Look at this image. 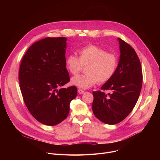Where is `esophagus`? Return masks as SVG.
Segmentation results:
<instances>
[{"instance_id":"obj_1","label":"esophagus","mask_w":160,"mask_h":160,"mask_svg":"<svg viewBox=\"0 0 160 160\" xmlns=\"http://www.w3.org/2000/svg\"><path fill=\"white\" fill-rule=\"evenodd\" d=\"M78 93H80L81 95L84 93V91H83L82 89H78Z\"/></svg>"}]
</instances>
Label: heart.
Listing matches in <instances>:
<instances>
[{
	"label": "heart",
	"mask_w": 160,
	"mask_h": 160,
	"mask_svg": "<svg viewBox=\"0 0 160 160\" xmlns=\"http://www.w3.org/2000/svg\"><path fill=\"white\" fill-rule=\"evenodd\" d=\"M79 58L68 55L65 60L66 68L73 76L78 75L86 66L87 74L72 78L73 85L82 88H89L98 82L103 83L110 80L115 74L118 59L115 54L108 52L101 47L88 45L78 49Z\"/></svg>",
	"instance_id": "heart-1"
}]
</instances>
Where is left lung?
<instances>
[{
    "mask_svg": "<svg viewBox=\"0 0 160 160\" xmlns=\"http://www.w3.org/2000/svg\"><path fill=\"white\" fill-rule=\"evenodd\" d=\"M120 58L113 77L101 87L104 91H93V112L97 119L108 124L123 121L136 104L142 83V68L135 50L119 38Z\"/></svg>",
    "mask_w": 160,
    "mask_h": 160,
    "instance_id": "obj_1",
    "label": "left lung"
}]
</instances>
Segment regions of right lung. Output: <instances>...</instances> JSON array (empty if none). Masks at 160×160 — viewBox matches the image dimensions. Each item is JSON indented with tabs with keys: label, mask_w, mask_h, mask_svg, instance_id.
<instances>
[{
	"label": "right lung",
	"mask_w": 160,
	"mask_h": 160,
	"mask_svg": "<svg viewBox=\"0 0 160 160\" xmlns=\"http://www.w3.org/2000/svg\"><path fill=\"white\" fill-rule=\"evenodd\" d=\"M66 38H46L32 44L21 62L19 80L24 102L39 122L54 126L69 113L77 88H61L70 81L65 65Z\"/></svg>",
	"instance_id": "obj_1"
}]
</instances>
